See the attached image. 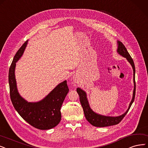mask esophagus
<instances>
[{
  "instance_id": "obj_1",
  "label": "esophagus",
  "mask_w": 148,
  "mask_h": 148,
  "mask_svg": "<svg viewBox=\"0 0 148 148\" xmlns=\"http://www.w3.org/2000/svg\"><path fill=\"white\" fill-rule=\"evenodd\" d=\"M75 80H76V79H75Z\"/></svg>"
}]
</instances>
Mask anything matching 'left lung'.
<instances>
[{"instance_id": "left-lung-1", "label": "left lung", "mask_w": 148, "mask_h": 148, "mask_svg": "<svg viewBox=\"0 0 148 148\" xmlns=\"http://www.w3.org/2000/svg\"><path fill=\"white\" fill-rule=\"evenodd\" d=\"M118 49H117V53L120 54L121 56L125 57L126 58V60L128 62L131 64V65L133 69L134 72V92H133V96L132 99L131 100V103L129 104V108L126 112H125V114H122L121 115L118 116H104L102 115H99L95 113L92 109L90 108L89 103L87 98V95L86 93L82 90L80 88H77L76 91H77L79 96V100L81 106L84 110V113L86 116V120L89 122L92 125L95 126V127H106V126H110L118 125L122 120L125 115L127 114L130 108L133 103L135 96V68L134 61L131 56H130L129 53H128L125 46L123 45V44L120 42V41L118 40Z\"/></svg>"}]
</instances>
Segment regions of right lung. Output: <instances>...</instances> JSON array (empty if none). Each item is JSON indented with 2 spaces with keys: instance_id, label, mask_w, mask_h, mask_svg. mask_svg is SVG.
I'll list each match as a JSON object with an SVG mask.
<instances>
[{
  "instance_id": "right-lung-1",
  "label": "right lung",
  "mask_w": 148,
  "mask_h": 148,
  "mask_svg": "<svg viewBox=\"0 0 148 148\" xmlns=\"http://www.w3.org/2000/svg\"><path fill=\"white\" fill-rule=\"evenodd\" d=\"M27 43L28 40L17 51L10 67L8 81L11 100L16 110L29 125L40 130L50 129L61 121V108L69 90L67 81L59 84L38 102H28L23 98L17 90L14 72L16 62L22 56Z\"/></svg>"
}]
</instances>
